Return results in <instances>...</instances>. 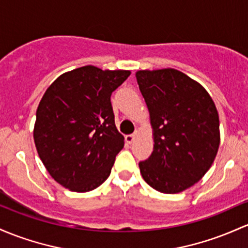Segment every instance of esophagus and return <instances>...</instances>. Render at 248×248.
I'll list each match as a JSON object with an SVG mask.
<instances>
[{
  "instance_id": "esophagus-1",
  "label": "esophagus",
  "mask_w": 248,
  "mask_h": 248,
  "mask_svg": "<svg viewBox=\"0 0 248 248\" xmlns=\"http://www.w3.org/2000/svg\"><path fill=\"white\" fill-rule=\"evenodd\" d=\"M135 135H137V134L126 135V137H124V140H126V142H127V143H132L133 141L135 140Z\"/></svg>"
}]
</instances>
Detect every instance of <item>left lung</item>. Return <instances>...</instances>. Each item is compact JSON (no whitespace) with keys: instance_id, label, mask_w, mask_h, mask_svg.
I'll return each instance as SVG.
<instances>
[{"instance_id":"left-lung-1","label":"left lung","mask_w":248,"mask_h":248,"mask_svg":"<svg viewBox=\"0 0 248 248\" xmlns=\"http://www.w3.org/2000/svg\"><path fill=\"white\" fill-rule=\"evenodd\" d=\"M153 129V153L139 164L152 188L175 194L205 175L220 145L219 114L199 82L173 69L138 70Z\"/></svg>"}]
</instances>
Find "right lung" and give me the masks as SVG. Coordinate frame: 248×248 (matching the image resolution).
Here are the masks:
<instances>
[{
    "mask_svg": "<svg viewBox=\"0 0 248 248\" xmlns=\"http://www.w3.org/2000/svg\"><path fill=\"white\" fill-rule=\"evenodd\" d=\"M129 75L84 66L60 75L43 94L32 135L41 161L61 186L84 193L109 176L124 145L110 95Z\"/></svg>",
    "mask_w": 248,
    "mask_h": 248,
    "instance_id": "obj_1",
    "label": "right lung"
}]
</instances>
